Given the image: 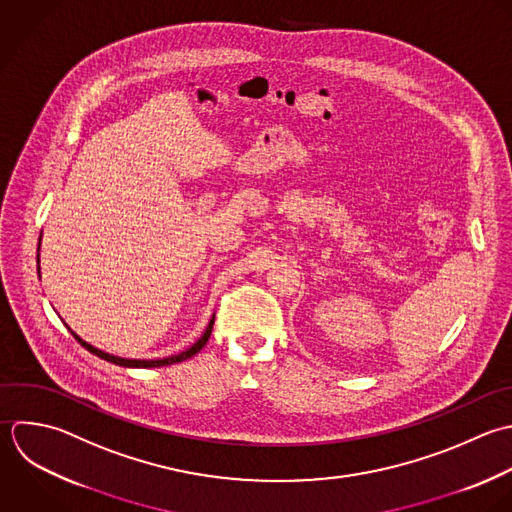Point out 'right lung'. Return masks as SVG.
<instances>
[{
  "label": "right lung",
  "mask_w": 512,
  "mask_h": 512,
  "mask_svg": "<svg viewBox=\"0 0 512 512\" xmlns=\"http://www.w3.org/2000/svg\"><path fill=\"white\" fill-rule=\"evenodd\" d=\"M39 245H41V237H39ZM37 275H39V247H37ZM39 279H41V275H39ZM213 323H215V315L209 319V325L205 327V331H203V335L189 347V349H185V351H181V353H177V355H171V357H163V359H125V357H117V355H111V353H105V351H101V349H97V347H93L91 343H87V341H83L69 325H65V321H63V325L71 331V335L75 337V341L77 343H81V347H85L89 353H93L95 357H99V359H103V361H107V363H113V365H119V367H129V369H151V367H165V365H173V363H181V361H187V359H191L193 355H197L205 345H207V341H209V337H211V329H213Z\"/></svg>",
  "instance_id": "obj_1"
}]
</instances>
